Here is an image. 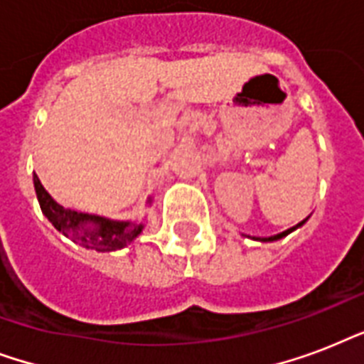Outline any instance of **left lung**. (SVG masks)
Listing matches in <instances>:
<instances>
[{"instance_id": "obj_1", "label": "left lung", "mask_w": 364, "mask_h": 364, "mask_svg": "<svg viewBox=\"0 0 364 364\" xmlns=\"http://www.w3.org/2000/svg\"><path fill=\"white\" fill-rule=\"evenodd\" d=\"M304 221H306V219H304ZM304 221H300L299 225H296V227H291V228H287V230H283V232L276 234V236H270V238H262V242H274V240H279V238H283V236H287L289 232H293L294 228H299L300 225H304Z\"/></svg>"}]
</instances>
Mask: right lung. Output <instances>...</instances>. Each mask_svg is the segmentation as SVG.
I'll use <instances>...</instances> for the list:
<instances>
[{
	"label": "right lung",
	"mask_w": 364,
	"mask_h": 364,
	"mask_svg": "<svg viewBox=\"0 0 364 364\" xmlns=\"http://www.w3.org/2000/svg\"><path fill=\"white\" fill-rule=\"evenodd\" d=\"M33 187H36L41 211L48 221L53 223V227L82 247L102 251V253L117 251V249L128 245L137 234L141 232L143 225H137V223L109 221L104 217L65 210L56 204V200L45 191L36 173H33Z\"/></svg>",
	"instance_id": "add662e5"
}]
</instances>
